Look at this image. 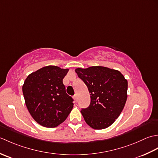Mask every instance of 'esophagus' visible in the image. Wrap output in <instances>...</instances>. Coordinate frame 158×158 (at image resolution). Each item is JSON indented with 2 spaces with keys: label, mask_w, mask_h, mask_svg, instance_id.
<instances>
[{
  "label": "esophagus",
  "mask_w": 158,
  "mask_h": 158,
  "mask_svg": "<svg viewBox=\"0 0 158 158\" xmlns=\"http://www.w3.org/2000/svg\"><path fill=\"white\" fill-rule=\"evenodd\" d=\"M73 98H74V99H75V101H77V95H75V96H73Z\"/></svg>",
  "instance_id": "1"
}]
</instances>
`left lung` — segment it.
Here are the masks:
<instances>
[{
	"instance_id": "left-lung-1",
	"label": "left lung",
	"mask_w": 158,
	"mask_h": 158,
	"mask_svg": "<svg viewBox=\"0 0 158 158\" xmlns=\"http://www.w3.org/2000/svg\"><path fill=\"white\" fill-rule=\"evenodd\" d=\"M89 90L91 102L81 113L95 130L108 127L122 113L127 100V81L119 70L96 66L76 69Z\"/></svg>"
}]
</instances>
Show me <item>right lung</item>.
Here are the masks:
<instances>
[{"instance_id":"1","label":"right lung","mask_w":158,"mask_h":158,"mask_svg":"<svg viewBox=\"0 0 158 158\" xmlns=\"http://www.w3.org/2000/svg\"><path fill=\"white\" fill-rule=\"evenodd\" d=\"M69 71L47 66L32 73L22 86L25 103L32 118L42 126L55 127L64 122L73 108L62 80Z\"/></svg>"}]
</instances>
